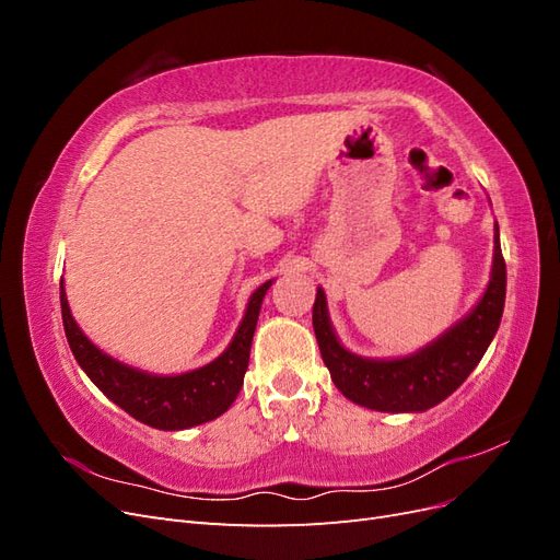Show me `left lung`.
<instances>
[{"instance_id":"obj_1","label":"left lung","mask_w":560,"mask_h":560,"mask_svg":"<svg viewBox=\"0 0 560 560\" xmlns=\"http://www.w3.org/2000/svg\"><path fill=\"white\" fill-rule=\"evenodd\" d=\"M506 294V266L495 224L493 270L483 296L460 322L436 341L395 360H369L346 350L338 341L327 313V296L317 287L313 329L334 385L350 401L387 413L428 411L465 383L488 350L500 327Z\"/></svg>"}]
</instances>
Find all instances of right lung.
<instances>
[{"mask_svg": "<svg viewBox=\"0 0 560 560\" xmlns=\"http://www.w3.org/2000/svg\"><path fill=\"white\" fill-rule=\"evenodd\" d=\"M273 280L249 296L245 317L229 348L206 366L177 376H159L109 358L79 329L60 280V308L67 343L74 360L103 393L135 420L156 430H186L229 411L238 397L249 362L252 336L257 329L261 301Z\"/></svg>", "mask_w": 560, "mask_h": 560, "instance_id": "obj_1", "label": "right lung"}]
</instances>
